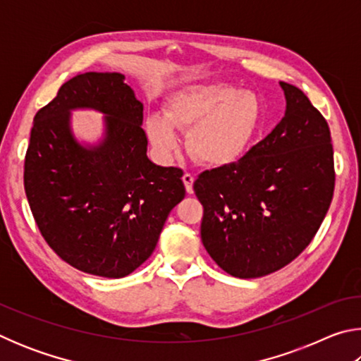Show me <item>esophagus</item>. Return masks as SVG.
<instances>
[{
  "mask_svg": "<svg viewBox=\"0 0 361 361\" xmlns=\"http://www.w3.org/2000/svg\"><path fill=\"white\" fill-rule=\"evenodd\" d=\"M183 183H185V188H186V191L189 192V194H192V183H194V176L191 175V173H185L183 175Z\"/></svg>",
  "mask_w": 361,
  "mask_h": 361,
  "instance_id": "1",
  "label": "esophagus"
}]
</instances>
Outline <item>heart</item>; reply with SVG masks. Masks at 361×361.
Returning <instances> with one entry per match:
<instances>
[{"instance_id": "obj_1", "label": "heart", "mask_w": 361, "mask_h": 361, "mask_svg": "<svg viewBox=\"0 0 361 361\" xmlns=\"http://www.w3.org/2000/svg\"><path fill=\"white\" fill-rule=\"evenodd\" d=\"M261 119V103L252 92H235L224 84L199 85L169 102L166 116L151 114L146 133L164 157L172 156L180 138L173 129L188 132V149L209 167L239 161Z\"/></svg>"}]
</instances>
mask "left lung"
<instances>
[{
	"label": "left lung",
	"instance_id": "left-lung-1",
	"mask_svg": "<svg viewBox=\"0 0 361 361\" xmlns=\"http://www.w3.org/2000/svg\"><path fill=\"white\" fill-rule=\"evenodd\" d=\"M282 121L239 162L194 181L204 205L200 237L212 259L239 279L282 269L319 231L334 191L328 122L301 89L280 81Z\"/></svg>",
	"mask_w": 361,
	"mask_h": 361
}]
</instances>
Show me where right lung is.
Returning <instances> with one entry per match:
<instances>
[{"mask_svg": "<svg viewBox=\"0 0 361 361\" xmlns=\"http://www.w3.org/2000/svg\"><path fill=\"white\" fill-rule=\"evenodd\" d=\"M121 73H82L66 81L33 119L23 185L44 240L70 266L121 279L157 245L164 223L185 199L181 169L152 164L142 129L143 103ZM73 109L106 114V137L81 145Z\"/></svg>", "mask_w": 361, "mask_h": 361, "instance_id": "add662e5", "label": "right lung"}]
</instances>
